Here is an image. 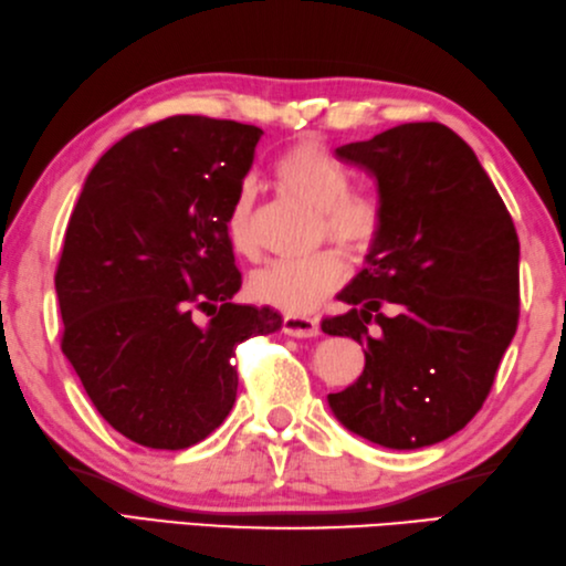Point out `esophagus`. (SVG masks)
I'll return each instance as SVG.
<instances>
[{
    "label": "esophagus",
    "mask_w": 566,
    "mask_h": 566,
    "mask_svg": "<svg viewBox=\"0 0 566 566\" xmlns=\"http://www.w3.org/2000/svg\"><path fill=\"white\" fill-rule=\"evenodd\" d=\"M283 332L287 337H317L319 325L315 317H305V315H285L283 317Z\"/></svg>",
    "instance_id": "34e87169"
}]
</instances>
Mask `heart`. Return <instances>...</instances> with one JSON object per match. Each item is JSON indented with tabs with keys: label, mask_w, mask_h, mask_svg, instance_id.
Returning <instances> with one entry per match:
<instances>
[{
	"label": "heart",
	"mask_w": 566,
	"mask_h": 566,
	"mask_svg": "<svg viewBox=\"0 0 566 566\" xmlns=\"http://www.w3.org/2000/svg\"><path fill=\"white\" fill-rule=\"evenodd\" d=\"M283 192L317 212L315 239L332 241L354 261L366 259L386 227L384 205L368 190H354L352 176L317 138H303L275 160ZM224 232L239 256H259L256 188L244 182L224 217ZM344 281V261L334 249L307 259L273 261L251 275L249 293L261 305L287 315H305Z\"/></svg>",
	"instance_id": "b5f03b06"
}]
</instances>
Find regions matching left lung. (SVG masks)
Masks as SVG:
<instances>
[{"mask_svg": "<svg viewBox=\"0 0 566 566\" xmlns=\"http://www.w3.org/2000/svg\"><path fill=\"white\" fill-rule=\"evenodd\" d=\"M378 180L386 227L322 332L366 347L329 408L390 449L459 432L489 398L521 317V241L479 158L449 126L400 124L337 148Z\"/></svg>", "mask_w": 566, "mask_h": 566, "instance_id": "left-lung-1", "label": "left lung"}]
</instances>
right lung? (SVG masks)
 <instances>
[{
  "label": "right lung",
  "instance_id": "1",
  "mask_svg": "<svg viewBox=\"0 0 566 566\" xmlns=\"http://www.w3.org/2000/svg\"><path fill=\"white\" fill-rule=\"evenodd\" d=\"M261 134L190 114L142 126L90 170L67 222L61 349L136 444L186 449L214 432L237 400V344L283 325L271 307L232 303L241 273L224 217Z\"/></svg>",
  "mask_w": 566,
  "mask_h": 566
}]
</instances>
